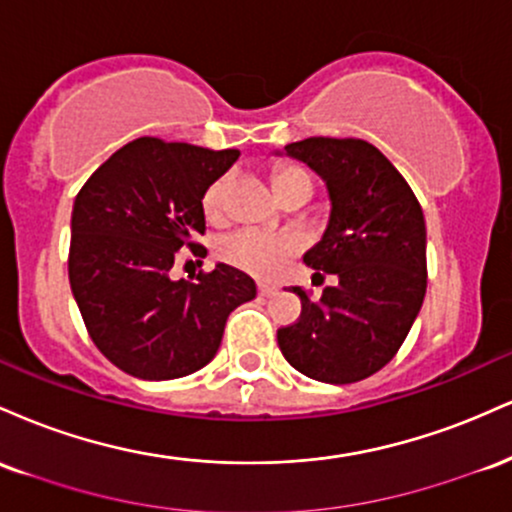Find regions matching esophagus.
Segmentation results:
<instances>
[{
	"label": "esophagus",
	"mask_w": 512,
	"mask_h": 512,
	"mask_svg": "<svg viewBox=\"0 0 512 512\" xmlns=\"http://www.w3.org/2000/svg\"><path fill=\"white\" fill-rule=\"evenodd\" d=\"M276 291H279V289H276V286H272V284H260V296H274V293Z\"/></svg>",
	"instance_id": "34e87169"
}]
</instances>
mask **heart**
<instances>
[{
    "label": "heart",
    "instance_id": "obj_1",
    "mask_svg": "<svg viewBox=\"0 0 512 512\" xmlns=\"http://www.w3.org/2000/svg\"><path fill=\"white\" fill-rule=\"evenodd\" d=\"M303 173L298 168H284L276 173V182L291 178V175ZM226 195L228 178H219L211 182L209 190L204 192V214L211 221H221L226 214ZM301 248V238L293 233H272L260 231V228H240V231L228 233L219 240L216 252L223 262L231 267L243 269V272L255 276H276L286 267V262Z\"/></svg>",
    "mask_w": 512,
    "mask_h": 512
}]
</instances>
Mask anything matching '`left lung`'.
Here are the masks:
<instances>
[{
	"label": "left lung",
	"instance_id": "1",
	"mask_svg": "<svg viewBox=\"0 0 512 512\" xmlns=\"http://www.w3.org/2000/svg\"><path fill=\"white\" fill-rule=\"evenodd\" d=\"M284 154L325 180L330 221L303 262L337 281L320 301L293 286L303 310L276 332L279 349L308 378L358 383L392 361L424 303V211L399 170L363 139L310 137Z\"/></svg>",
	"mask_w": 512,
	"mask_h": 512
}]
</instances>
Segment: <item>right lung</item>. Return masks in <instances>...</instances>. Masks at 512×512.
<instances>
[{
	"label": "right lung",
	"instance_id": "obj_1",
	"mask_svg": "<svg viewBox=\"0 0 512 512\" xmlns=\"http://www.w3.org/2000/svg\"><path fill=\"white\" fill-rule=\"evenodd\" d=\"M238 149L134 139L103 163L74 199L69 284L101 354L142 380H173L204 368L221 346L228 315L257 296L231 264L170 279L178 250L207 255L202 199L238 161Z\"/></svg>",
	"mask_w": 512,
	"mask_h": 512
}]
</instances>
